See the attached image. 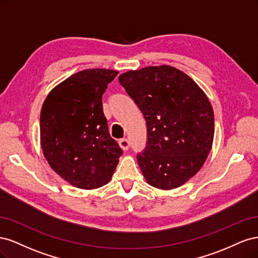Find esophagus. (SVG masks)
Instances as JSON below:
<instances>
[{
  "label": "esophagus",
  "instance_id": "esophagus-1",
  "mask_svg": "<svg viewBox=\"0 0 258 258\" xmlns=\"http://www.w3.org/2000/svg\"><path fill=\"white\" fill-rule=\"evenodd\" d=\"M119 143V146L122 151H128L129 150V146H130V143L127 139H121L120 141L118 142Z\"/></svg>",
  "mask_w": 258,
  "mask_h": 258
}]
</instances>
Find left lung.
<instances>
[{
  "instance_id": "8db88e82",
  "label": "left lung",
  "mask_w": 258,
  "mask_h": 258,
  "mask_svg": "<svg viewBox=\"0 0 258 258\" xmlns=\"http://www.w3.org/2000/svg\"><path fill=\"white\" fill-rule=\"evenodd\" d=\"M118 81L146 120V147L137 156L146 182L162 190L182 186L204 166L213 144L214 113L205 91L166 64L128 71Z\"/></svg>"
}]
</instances>
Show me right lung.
I'll use <instances>...</instances> for the list:
<instances>
[{
	"label": "right lung",
	"instance_id": "obj_1",
	"mask_svg": "<svg viewBox=\"0 0 258 258\" xmlns=\"http://www.w3.org/2000/svg\"><path fill=\"white\" fill-rule=\"evenodd\" d=\"M118 71L88 69L77 72L46 97L40 120L41 146L50 168L81 189L110 182L122 154L111 138L102 96Z\"/></svg>",
	"mask_w": 258,
	"mask_h": 258
}]
</instances>
